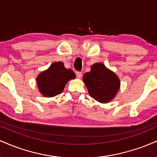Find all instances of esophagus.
Here are the masks:
<instances>
[{
    "label": "esophagus",
    "instance_id": "obj_1",
    "mask_svg": "<svg viewBox=\"0 0 157 157\" xmlns=\"http://www.w3.org/2000/svg\"><path fill=\"white\" fill-rule=\"evenodd\" d=\"M76 75H77V78H80V79L81 77H82V72H80V71H77Z\"/></svg>",
    "mask_w": 157,
    "mask_h": 157
}]
</instances>
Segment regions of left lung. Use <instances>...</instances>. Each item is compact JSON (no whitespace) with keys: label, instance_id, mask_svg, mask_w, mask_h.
<instances>
[{"label":"left lung","instance_id":"obj_1","mask_svg":"<svg viewBox=\"0 0 157 157\" xmlns=\"http://www.w3.org/2000/svg\"><path fill=\"white\" fill-rule=\"evenodd\" d=\"M89 95L101 103H108L116 97L120 88V80L113 71L102 63L91 66V71L83 75Z\"/></svg>","mask_w":157,"mask_h":157}]
</instances>
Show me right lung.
<instances>
[{
    "mask_svg": "<svg viewBox=\"0 0 157 157\" xmlns=\"http://www.w3.org/2000/svg\"><path fill=\"white\" fill-rule=\"evenodd\" d=\"M76 77L71 69L66 68L63 62L53 63L40 73L36 79L39 91L45 97L57 96L63 92L65 86L70 80Z\"/></svg>",
    "mask_w": 157,
    "mask_h": 157,
    "instance_id": "1",
    "label": "right lung"
}]
</instances>
